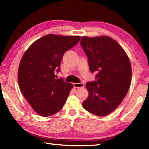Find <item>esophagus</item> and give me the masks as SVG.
I'll return each mask as SVG.
<instances>
[{"label":"esophagus","mask_w":149,"mask_h":149,"mask_svg":"<svg viewBox=\"0 0 149 149\" xmlns=\"http://www.w3.org/2000/svg\"><path fill=\"white\" fill-rule=\"evenodd\" d=\"M74 87L75 88H81L84 87V83H74Z\"/></svg>","instance_id":"1"}]
</instances>
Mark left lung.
<instances>
[{
  "instance_id": "8db88e82",
  "label": "left lung",
  "mask_w": 149,
  "mask_h": 149,
  "mask_svg": "<svg viewBox=\"0 0 149 149\" xmlns=\"http://www.w3.org/2000/svg\"><path fill=\"white\" fill-rule=\"evenodd\" d=\"M81 45L88 58L89 70L97 73L96 81L86 83L89 96L82 106L94 115H109L120 104L130 89V59L119 44L109 36L82 37Z\"/></svg>"
}]
</instances>
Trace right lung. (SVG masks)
Instances as JSON below:
<instances>
[{"instance_id":"1","label":"right lung","mask_w":149,"mask_h":149,"mask_svg":"<svg viewBox=\"0 0 149 149\" xmlns=\"http://www.w3.org/2000/svg\"><path fill=\"white\" fill-rule=\"evenodd\" d=\"M81 36L48 34L35 41L24 53L18 72L20 90L33 109L43 117L60 111L73 84L56 79L66 51L77 44Z\"/></svg>"}]
</instances>
